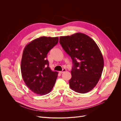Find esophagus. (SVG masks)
Instances as JSON below:
<instances>
[{
	"label": "esophagus",
	"mask_w": 121,
	"mask_h": 121,
	"mask_svg": "<svg viewBox=\"0 0 121 121\" xmlns=\"http://www.w3.org/2000/svg\"><path fill=\"white\" fill-rule=\"evenodd\" d=\"M66 69H63L62 70V71H60L59 72V73H60V74H62V73H64V72H65V71H66Z\"/></svg>",
	"instance_id": "obj_1"
}]
</instances>
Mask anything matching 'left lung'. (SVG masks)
Here are the masks:
<instances>
[{"label":"left lung","instance_id":"left-lung-1","mask_svg":"<svg viewBox=\"0 0 121 121\" xmlns=\"http://www.w3.org/2000/svg\"><path fill=\"white\" fill-rule=\"evenodd\" d=\"M59 43L72 60L70 88L80 93L90 91L99 82L104 66L98 46L89 36L80 32L61 36Z\"/></svg>","mask_w":121,"mask_h":121}]
</instances>
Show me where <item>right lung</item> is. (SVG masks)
Wrapping results in <instances>:
<instances>
[{"label":"right lung","instance_id":"right-lung-1","mask_svg":"<svg viewBox=\"0 0 121 121\" xmlns=\"http://www.w3.org/2000/svg\"><path fill=\"white\" fill-rule=\"evenodd\" d=\"M58 37L42 36L25 47L21 62V72L27 87L34 93L44 95L52 90L58 72L52 71L47 58L49 51L58 42Z\"/></svg>","mask_w":121,"mask_h":121}]
</instances>
